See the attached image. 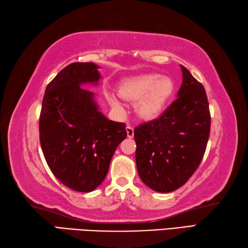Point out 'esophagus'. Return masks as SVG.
Wrapping results in <instances>:
<instances>
[{
	"instance_id": "esophagus-1",
	"label": "esophagus",
	"mask_w": 248,
	"mask_h": 248,
	"mask_svg": "<svg viewBox=\"0 0 248 248\" xmlns=\"http://www.w3.org/2000/svg\"><path fill=\"white\" fill-rule=\"evenodd\" d=\"M125 130H127L128 138H133V136H134V129H133V127H131V125H127V128H125Z\"/></svg>"
}]
</instances>
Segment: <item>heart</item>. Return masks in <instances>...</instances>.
<instances>
[{
	"label": "heart",
	"instance_id": "obj_1",
	"mask_svg": "<svg viewBox=\"0 0 248 248\" xmlns=\"http://www.w3.org/2000/svg\"><path fill=\"white\" fill-rule=\"evenodd\" d=\"M173 91L172 79L159 74L136 76L124 80L118 87L121 97L132 102L137 101V114L146 120L156 119L161 115ZM109 101L116 108L121 107L115 96H110Z\"/></svg>",
	"mask_w": 248,
	"mask_h": 248
}]
</instances>
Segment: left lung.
I'll return each instance as SVG.
<instances>
[{
  "mask_svg": "<svg viewBox=\"0 0 248 248\" xmlns=\"http://www.w3.org/2000/svg\"><path fill=\"white\" fill-rule=\"evenodd\" d=\"M177 100L155 120L134 129L140 178L152 190H178L199 167L210 132L205 89L186 67Z\"/></svg>",
  "mask_w": 248,
  "mask_h": 248,
  "instance_id": "8db88e82",
  "label": "left lung"
}]
</instances>
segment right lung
Returning <instances> with one entry per match:
<instances>
[{
  "instance_id": "1",
  "label": "right lung",
  "mask_w": 248,
  "mask_h": 248,
  "mask_svg": "<svg viewBox=\"0 0 248 248\" xmlns=\"http://www.w3.org/2000/svg\"><path fill=\"white\" fill-rule=\"evenodd\" d=\"M94 62H73L47 84L39 131L43 155L53 174L74 191L91 192L104 181L117 146L127 137L125 124L107 119L94 93L81 84H97Z\"/></svg>"
}]
</instances>
